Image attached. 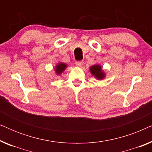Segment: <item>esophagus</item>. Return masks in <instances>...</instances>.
<instances>
[{
    "mask_svg": "<svg viewBox=\"0 0 152 152\" xmlns=\"http://www.w3.org/2000/svg\"><path fill=\"white\" fill-rule=\"evenodd\" d=\"M84 64V61H75V64L77 66H82Z\"/></svg>",
    "mask_w": 152,
    "mask_h": 152,
    "instance_id": "esophagus-1",
    "label": "esophagus"
}]
</instances>
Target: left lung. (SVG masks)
Instances as JSON below:
<instances>
[{
	"instance_id": "8db88e82",
	"label": "left lung",
	"mask_w": 152,
	"mask_h": 152,
	"mask_svg": "<svg viewBox=\"0 0 152 152\" xmlns=\"http://www.w3.org/2000/svg\"><path fill=\"white\" fill-rule=\"evenodd\" d=\"M91 72L95 77L98 79V80H102L104 77V74L102 71L100 66L99 65H95L91 66Z\"/></svg>"
}]
</instances>
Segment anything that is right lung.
Masks as SVG:
<instances>
[{"mask_svg": "<svg viewBox=\"0 0 152 152\" xmlns=\"http://www.w3.org/2000/svg\"><path fill=\"white\" fill-rule=\"evenodd\" d=\"M66 68V65L65 64L60 63L57 66V68H55V70H56V72H57V74H60V73H61L62 71H63V70L65 69Z\"/></svg>", "mask_w": 152, "mask_h": 152, "instance_id": "add662e5", "label": "right lung"}]
</instances>
